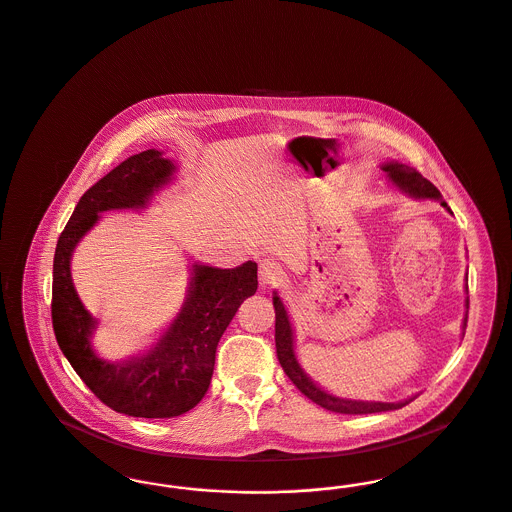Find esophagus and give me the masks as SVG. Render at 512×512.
I'll return each mask as SVG.
<instances>
[{
  "mask_svg": "<svg viewBox=\"0 0 512 512\" xmlns=\"http://www.w3.org/2000/svg\"><path fill=\"white\" fill-rule=\"evenodd\" d=\"M259 282L263 288H274L284 282V272L272 259H263L259 263Z\"/></svg>",
  "mask_w": 512,
  "mask_h": 512,
  "instance_id": "1",
  "label": "esophagus"
}]
</instances>
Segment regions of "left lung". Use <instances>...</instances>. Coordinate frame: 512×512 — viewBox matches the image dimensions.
<instances>
[{
	"instance_id": "left-lung-1",
	"label": "left lung",
	"mask_w": 512,
	"mask_h": 512,
	"mask_svg": "<svg viewBox=\"0 0 512 512\" xmlns=\"http://www.w3.org/2000/svg\"><path fill=\"white\" fill-rule=\"evenodd\" d=\"M382 171L390 176V180L395 186H399L407 194L414 195V197L441 199L438 188L430 180H426L416 169L409 167V165L391 161V163L382 165ZM441 205L447 207L445 201H441ZM466 292H468V284H466ZM272 303H274V313H276V326H274L276 334H274V340H276L278 361H280V365L284 368L286 376L292 380L293 386L301 391L305 397H309L313 403H317L322 409L332 411V413L370 414L395 411V409H401V407H405V405H409L413 401V399H409V401H401V403H366V401L341 399V397H336V395H330V393L320 390L317 384H313V380L301 370V366H299L297 359H295L292 324H290L288 313H286V309H284V305H282V301H280V297L276 293L272 297ZM466 309H468V297H466Z\"/></svg>"
}]
</instances>
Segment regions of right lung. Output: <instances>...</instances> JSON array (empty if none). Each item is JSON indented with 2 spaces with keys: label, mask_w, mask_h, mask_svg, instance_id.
<instances>
[{
  "label": "right lung",
  "mask_w": 512,
  "mask_h": 512,
  "mask_svg": "<svg viewBox=\"0 0 512 512\" xmlns=\"http://www.w3.org/2000/svg\"><path fill=\"white\" fill-rule=\"evenodd\" d=\"M172 172L174 165L155 149L122 161L80 197L53 257L51 322L63 355L101 403L140 418H172L194 409L209 390L220 336L245 299L257 292V265L251 261L228 270L195 265L180 315L149 353L111 365L92 351L96 320L74 292V245L101 211L146 207Z\"/></svg>",
  "instance_id": "1"
}]
</instances>
